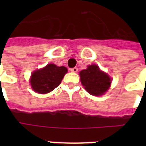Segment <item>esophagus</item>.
Here are the masks:
<instances>
[{"label":"esophagus","mask_w":146,"mask_h":146,"mask_svg":"<svg viewBox=\"0 0 146 146\" xmlns=\"http://www.w3.org/2000/svg\"><path fill=\"white\" fill-rule=\"evenodd\" d=\"M70 71L71 72H73V73H76L77 71H78V68H76V67H73L72 69H70Z\"/></svg>","instance_id":"obj_1"}]
</instances>
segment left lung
<instances>
[{
    "instance_id": "1",
    "label": "left lung",
    "mask_w": 146,
    "mask_h": 146,
    "mask_svg": "<svg viewBox=\"0 0 146 146\" xmlns=\"http://www.w3.org/2000/svg\"><path fill=\"white\" fill-rule=\"evenodd\" d=\"M80 76L86 91L95 96L103 95L107 92L111 84V78L96 65L88 66L86 70L80 72Z\"/></svg>"
}]
</instances>
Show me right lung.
Returning <instances> with one entry per match:
<instances>
[{"label":"right lung","mask_w":146,"mask_h":146,"mask_svg":"<svg viewBox=\"0 0 146 146\" xmlns=\"http://www.w3.org/2000/svg\"><path fill=\"white\" fill-rule=\"evenodd\" d=\"M67 73L65 66H57L54 64H48L43 69L32 73L30 84L37 93L46 94L51 92L61 84L64 75Z\"/></svg>","instance_id":"1"}]
</instances>
